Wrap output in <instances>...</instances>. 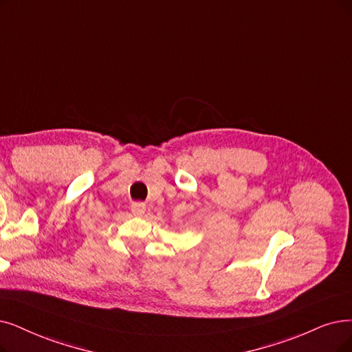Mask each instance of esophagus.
Wrapping results in <instances>:
<instances>
[{"mask_svg": "<svg viewBox=\"0 0 352 352\" xmlns=\"http://www.w3.org/2000/svg\"><path fill=\"white\" fill-rule=\"evenodd\" d=\"M131 210L135 217H142L146 212V205L144 204H133Z\"/></svg>", "mask_w": 352, "mask_h": 352, "instance_id": "esophagus-1", "label": "esophagus"}]
</instances>
